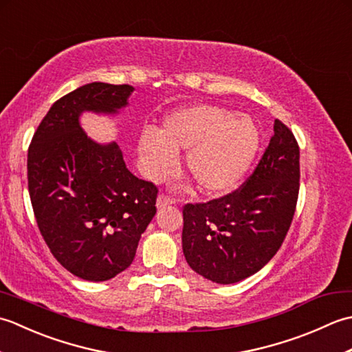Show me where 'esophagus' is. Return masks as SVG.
I'll return each instance as SVG.
<instances>
[{
    "label": "esophagus",
    "mask_w": 352,
    "mask_h": 352,
    "mask_svg": "<svg viewBox=\"0 0 352 352\" xmlns=\"http://www.w3.org/2000/svg\"><path fill=\"white\" fill-rule=\"evenodd\" d=\"M172 203H174V199H172L168 195H164V193H162V195H159V198H157V207H159V208L170 206Z\"/></svg>",
    "instance_id": "obj_1"
}]
</instances>
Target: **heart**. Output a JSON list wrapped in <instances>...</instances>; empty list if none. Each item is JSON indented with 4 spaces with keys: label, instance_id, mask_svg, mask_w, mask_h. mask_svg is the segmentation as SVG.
Wrapping results in <instances>:
<instances>
[{
    "label": "heart",
    "instance_id": "b5f03b06",
    "mask_svg": "<svg viewBox=\"0 0 352 352\" xmlns=\"http://www.w3.org/2000/svg\"><path fill=\"white\" fill-rule=\"evenodd\" d=\"M260 134L250 116L233 115L214 104L183 107L163 119L159 133L139 138L142 168L149 180H162L184 154V169L208 195H222L241 183L257 154Z\"/></svg>",
    "mask_w": 352,
    "mask_h": 352
}]
</instances>
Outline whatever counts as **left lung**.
Instances as JSON below:
<instances>
[{
	"label": "left lung",
	"instance_id": "1",
	"mask_svg": "<svg viewBox=\"0 0 352 352\" xmlns=\"http://www.w3.org/2000/svg\"><path fill=\"white\" fill-rule=\"evenodd\" d=\"M300 193V146L275 119L274 134L245 183L183 207V252L193 271L219 284L242 281L280 250Z\"/></svg>",
	"mask_w": 352,
	"mask_h": 352
}]
</instances>
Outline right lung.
<instances>
[{
    "label": "right lung",
    "mask_w": 352,
    "mask_h": 352,
    "mask_svg": "<svg viewBox=\"0 0 352 352\" xmlns=\"http://www.w3.org/2000/svg\"><path fill=\"white\" fill-rule=\"evenodd\" d=\"M131 92L129 85L107 83L76 89L52 104L28 146L37 227L58 263L87 281L129 267L157 212V186L126 169L116 144H95L78 124L85 110L115 113Z\"/></svg>",
    "instance_id": "right-lung-1"
}]
</instances>
